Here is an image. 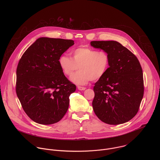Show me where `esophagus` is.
Wrapping results in <instances>:
<instances>
[{
  "instance_id": "obj_1",
  "label": "esophagus",
  "mask_w": 160,
  "mask_h": 160,
  "mask_svg": "<svg viewBox=\"0 0 160 160\" xmlns=\"http://www.w3.org/2000/svg\"><path fill=\"white\" fill-rule=\"evenodd\" d=\"M78 89L80 90H84L86 89L85 87H80V86H78Z\"/></svg>"
}]
</instances>
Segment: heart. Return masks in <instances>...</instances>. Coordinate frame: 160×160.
Instances as JSON below:
<instances>
[{"label":"heart","mask_w":160,"mask_h":160,"mask_svg":"<svg viewBox=\"0 0 160 160\" xmlns=\"http://www.w3.org/2000/svg\"><path fill=\"white\" fill-rule=\"evenodd\" d=\"M110 59L104 51H98L89 48H78L72 51V58L61 55L58 60L62 73L68 77L78 68L79 71L70 78L77 85H85L90 80H98L108 70Z\"/></svg>","instance_id":"obj_1"}]
</instances>
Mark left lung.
<instances>
[{"label":"left lung","instance_id":"obj_1","mask_svg":"<svg viewBox=\"0 0 160 160\" xmlns=\"http://www.w3.org/2000/svg\"><path fill=\"white\" fill-rule=\"evenodd\" d=\"M90 45L107 52L108 70L94 87L93 109L102 122L124 123L138 113L144 95L143 73L137 57L117 41H92Z\"/></svg>","mask_w":160,"mask_h":160}]
</instances>
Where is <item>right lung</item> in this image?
<instances>
[{
  "instance_id": "1",
  "label": "right lung",
  "mask_w": 160,
  "mask_h": 160,
  "mask_svg": "<svg viewBox=\"0 0 160 160\" xmlns=\"http://www.w3.org/2000/svg\"><path fill=\"white\" fill-rule=\"evenodd\" d=\"M73 44L72 40L41 37L18 62L16 94L27 115L37 123H57L68 111L76 85L64 76L58 60Z\"/></svg>"
}]
</instances>
